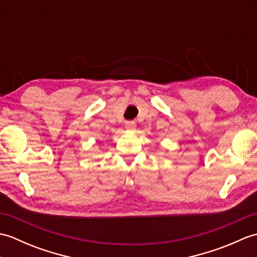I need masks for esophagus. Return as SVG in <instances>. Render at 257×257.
<instances>
[{
    "label": "esophagus",
    "mask_w": 257,
    "mask_h": 257,
    "mask_svg": "<svg viewBox=\"0 0 257 257\" xmlns=\"http://www.w3.org/2000/svg\"><path fill=\"white\" fill-rule=\"evenodd\" d=\"M125 128L133 130L136 128V122L135 121H125Z\"/></svg>",
    "instance_id": "1"
}]
</instances>
